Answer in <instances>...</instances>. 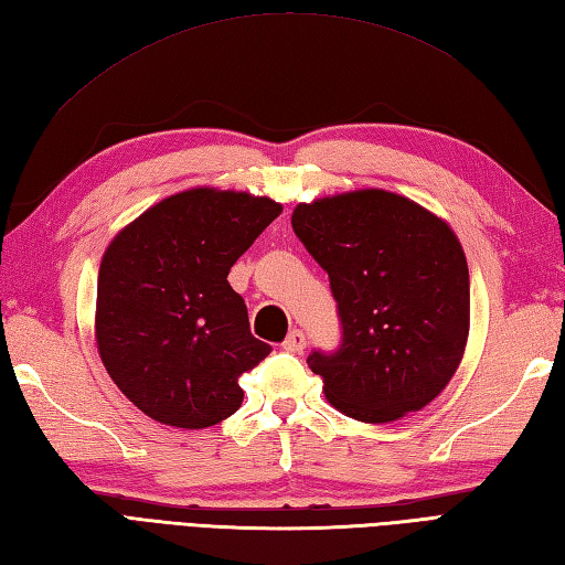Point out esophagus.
I'll list each match as a JSON object with an SVG mask.
<instances>
[{
    "instance_id": "esophagus-1",
    "label": "esophagus",
    "mask_w": 565,
    "mask_h": 565,
    "mask_svg": "<svg viewBox=\"0 0 565 565\" xmlns=\"http://www.w3.org/2000/svg\"><path fill=\"white\" fill-rule=\"evenodd\" d=\"M305 347H307V337H305L302 329H292L290 333H287V339L282 341V349L290 351V353L305 351Z\"/></svg>"
}]
</instances>
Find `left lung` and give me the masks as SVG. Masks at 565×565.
I'll list each match as a JSON object with an SVG mask.
<instances>
[{
    "mask_svg": "<svg viewBox=\"0 0 565 565\" xmlns=\"http://www.w3.org/2000/svg\"><path fill=\"white\" fill-rule=\"evenodd\" d=\"M292 228L329 275L341 343L309 367L349 417L383 424L427 407L463 359L468 263L446 222L385 190L297 204Z\"/></svg>",
    "mask_w": 565,
    "mask_h": 565,
    "instance_id": "obj_1",
    "label": "left lung"
}]
</instances>
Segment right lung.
<instances>
[{"label": "right lung", "mask_w": 565, "mask_h": 565, "mask_svg": "<svg viewBox=\"0 0 565 565\" xmlns=\"http://www.w3.org/2000/svg\"><path fill=\"white\" fill-rule=\"evenodd\" d=\"M246 192L188 190L111 241L97 280V347L121 393L148 417L204 429L241 407L238 377L273 351L250 333L226 275L275 216Z\"/></svg>", "instance_id": "obj_1"}]
</instances>
